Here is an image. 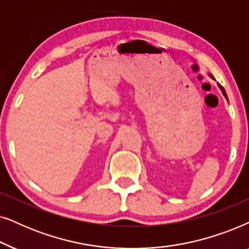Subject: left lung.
I'll return each instance as SVG.
<instances>
[{
  "label": "left lung",
  "mask_w": 249,
  "mask_h": 249,
  "mask_svg": "<svg viewBox=\"0 0 249 249\" xmlns=\"http://www.w3.org/2000/svg\"><path fill=\"white\" fill-rule=\"evenodd\" d=\"M208 75H210V77H211V78L215 79V78H214V76L212 75V74H208ZM217 86H218V88H220V90L222 91V93H223V95H224V97H225V99H227V100H228V95H227V92H225V90H224V88H223V86H222V85L220 84V83H217ZM228 101H229V100H228Z\"/></svg>",
  "instance_id": "8db88e82"
}]
</instances>
